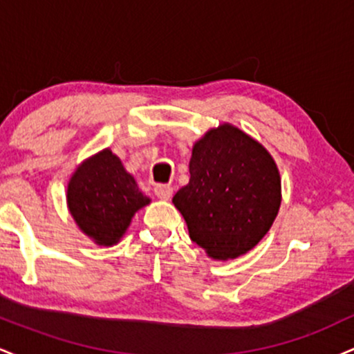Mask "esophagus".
<instances>
[{
	"label": "esophagus",
	"mask_w": 354,
	"mask_h": 354,
	"mask_svg": "<svg viewBox=\"0 0 354 354\" xmlns=\"http://www.w3.org/2000/svg\"><path fill=\"white\" fill-rule=\"evenodd\" d=\"M153 191H154V194L160 198V200H169L173 194V188L168 185H156L153 188Z\"/></svg>",
	"instance_id": "1"
}]
</instances>
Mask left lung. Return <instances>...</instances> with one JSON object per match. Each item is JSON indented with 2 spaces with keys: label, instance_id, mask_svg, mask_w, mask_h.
Listing matches in <instances>:
<instances>
[{
  "label": "left lung",
  "instance_id": "8db88e82",
  "mask_svg": "<svg viewBox=\"0 0 354 354\" xmlns=\"http://www.w3.org/2000/svg\"><path fill=\"white\" fill-rule=\"evenodd\" d=\"M173 203L198 246L211 258L233 259L271 228L281 205V180L258 141L223 124L193 146L189 183Z\"/></svg>",
  "mask_w": 354,
  "mask_h": 354
}]
</instances>
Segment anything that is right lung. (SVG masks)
<instances>
[{
  "label": "right lung",
  "mask_w": 354,
  "mask_h": 354,
  "mask_svg": "<svg viewBox=\"0 0 354 354\" xmlns=\"http://www.w3.org/2000/svg\"><path fill=\"white\" fill-rule=\"evenodd\" d=\"M149 203L120 158L104 149L89 158L68 185V206L88 236L100 245H115L133 214Z\"/></svg>",
  "instance_id": "obj_1"
}]
</instances>
